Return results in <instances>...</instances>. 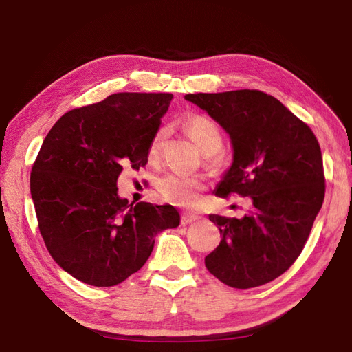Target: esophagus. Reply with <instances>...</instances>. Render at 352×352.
<instances>
[{
    "instance_id": "esophagus-1",
    "label": "esophagus",
    "mask_w": 352,
    "mask_h": 352,
    "mask_svg": "<svg viewBox=\"0 0 352 352\" xmlns=\"http://www.w3.org/2000/svg\"><path fill=\"white\" fill-rule=\"evenodd\" d=\"M198 219H199V216L193 214V213H188V212L182 213V226H188V223H192Z\"/></svg>"
}]
</instances>
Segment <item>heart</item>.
<instances>
[{"instance_id":"1","label":"heart","mask_w":352,"mask_h":352,"mask_svg":"<svg viewBox=\"0 0 352 352\" xmlns=\"http://www.w3.org/2000/svg\"><path fill=\"white\" fill-rule=\"evenodd\" d=\"M184 130L204 154L213 155L221 151L223 136L218 124L213 119L204 115H192L184 121ZM166 134L168 130L164 126H160L154 133L148 146V157L151 160H155L159 157ZM155 188L162 198L169 201V203L192 208L199 204L201 195H203L206 189V183L203 178L186 177L182 174H175V172H169V174L162 175L155 182Z\"/></svg>"}]
</instances>
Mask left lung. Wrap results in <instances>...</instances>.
Returning <instances> with one entry per match:
<instances>
[{
	"instance_id": "8db88e82",
	"label": "left lung",
	"mask_w": 352,
	"mask_h": 352,
	"mask_svg": "<svg viewBox=\"0 0 352 352\" xmlns=\"http://www.w3.org/2000/svg\"><path fill=\"white\" fill-rule=\"evenodd\" d=\"M230 134L234 159L216 195L251 197L241 219L210 214L222 239L206 257L210 274L234 289L275 280L300 257L324 203L322 154L310 126L256 89L189 94Z\"/></svg>"
}]
</instances>
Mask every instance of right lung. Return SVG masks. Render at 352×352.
I'll use <instances>...</instances> for the list:
<instances>
[{
  "mask_svg": "<svg viewBox=\"0 0 352 352\" xmlns=\"http://www.w3.org/2000/svg\"><path fill=\"white\" fill-rule=\"evenodd\" d=\"M172 94L119 92L72 109L45 138L30 190L51 257L74 278L110 287L145 265L157 233L175 228L172 206L129 204L118 197L122 169L148 163Z\"/></svg>",
  "mask_w": 352,
  "mask_h": 352,
  "instance_id": "1",
  "label": "right lung"
}]
</instances>
